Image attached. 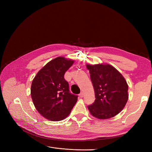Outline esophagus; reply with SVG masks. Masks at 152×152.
<instances>
[{
    "label": "esophagus",
    "instance_id": "1",
    "mask_svg": "<svg viewBox=\"0 0 152 152\" xmlns=\"http://www.w3.org/2000/svg\"><path fill=\"white\" fill-rule=\"evenodd\" d=\"M79 96H80V98H83L84 97V93H80L79 94Z\"/></svg>",
    "mask_w": 152,
    "mask_h": 152
}]
</instances>
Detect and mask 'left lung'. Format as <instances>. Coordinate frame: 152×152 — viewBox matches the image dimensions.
I'll use <instances>...</instances> for the list:
<instances>
[{
    "label": "left lung",
    "instance_id": "left-lung-1",
    "mask_svg": "<svg viewBox=\"0 0 152 152\" xmlns=\"http://www.w3.org/2000/svg\"><path fill=\"white\" fill-rule=\"evenodd\" d=\"M96 99L88 109L93 117L108 119L117 115L128 100V85L121 73L109 64H87Z\"/></svg>",
    "mask_w": 152,
    "mask_h": 152
}]
</instances>
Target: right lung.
<instances>
[{"label": "right lung", "instance_id": "1", "mask_svg": "<svg viewBox=\"0 0 152 152\" xmlns=\"http://www.w3.org/2000/svg\"><path fill=\"white\" fill-rule=\"evenodd\" d=\"M74 61L58 57L48 63L37 73L31 86V96L38 112L48 120L65 119L77 103V95L69 91L64 75Z\"/></svg>", "mask_w": 152, "mask_h": 152}]
</instances>
